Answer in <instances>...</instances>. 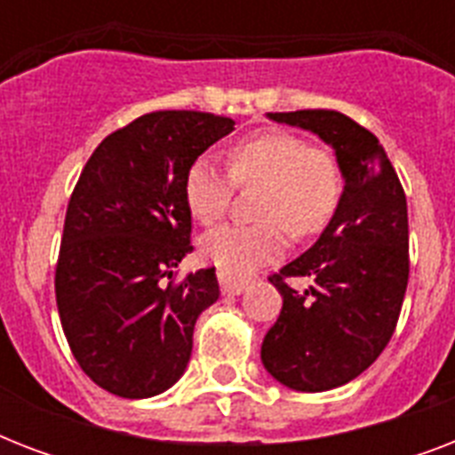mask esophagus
Instances as JSON below:
<instances>
[{
    "label": "esophagus",
    "mask_w": 455,
    "mask_h": 455,
    "mask_svg": "<svg viewBox=\"0 0 455 455\" xmlns=\"http://www.w3.org/2000/svg\"><path fill=\"white\" fill-rule=\"evenodd\" d=\"M217 278H220L221 292L224 295H241L250 283L248 278H238L234 274H228V271H217Z\"/></svg>",
    "instance_id": "1"
}]
</instances>
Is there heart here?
<instances>
[{
	"mask_svg": "<svg viewBox=\"0 0 455 455\" xmlns=\"http://www.w3.org/2000/svg\"><path fill=\"white\" fill-rule=\"evenodd\" d=\"M235 184H259L252 227H221L207 234L200 252L220 271L250 276L264 262L283 255L285 228L309 238L332 220L342 198V170L328 148L311 146L299 134L267 130L241 139L228 151V170L214 157L188 167L184 198L188 212L205 227L227 214Z\"/></svg>",
	"mask_w": 455,
	"mask_h": 455,
	"instance_id": "b5f03b06",
	"label": "heart"
}]
</instances>
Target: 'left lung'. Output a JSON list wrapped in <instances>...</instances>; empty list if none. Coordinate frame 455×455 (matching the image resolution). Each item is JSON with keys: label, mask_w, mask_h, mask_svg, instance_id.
Returning <instances> with one entry per match:
<instances>
[{"label": "left lung", "mask_w": 455, "mask_h": 455, "mask_svg": "<svg viewBox=\"0 0 455 455\" xmlns=\"http://www.w3.org/2000/svg\"><path fill=\"white\" fill-rule=\"evenodd\" d=\"M332 146L345 188L304 255L269 276L283 309L262 342V363L281 385L325 392L361 375L387 347L409 285L406 193L380 141L338 110L269 113ZM291 275L312 285L298 293Z\"/></svg>", "instance_id": "left-lung-1"}]
</instances>
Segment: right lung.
Segmentation results:
<instances>
[{
	"label": "right lung",
	"mask_w": 455,
	"mask_h": 455,
	"mask_svg": "<svg viewBox=\"0 0 455 455\" xmlns=\"http://www.w3.org/2000/svg\"><path fill=\"white\" fill-rule=\"evenodd\" d=\"M231 117L157 110L103 139L66 212L56 304L70 352L123 399L170 389L191 359L193 328L220 298L214 267L174 281L193 250L186 172L234 132Z\"/></svg>",
	"instance_id": "right-lung-1"
}]
</instances>
